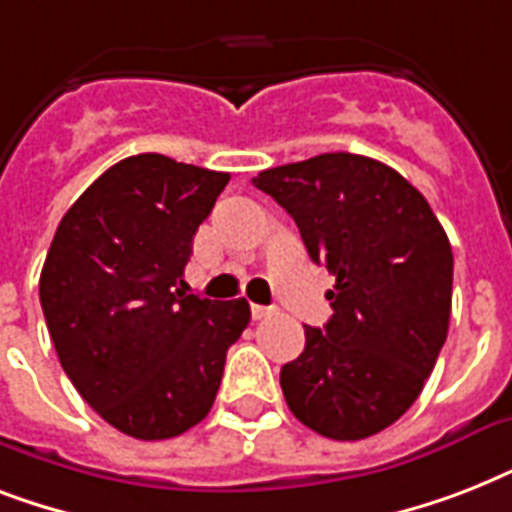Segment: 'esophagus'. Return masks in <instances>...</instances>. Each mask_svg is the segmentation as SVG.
Instances as JSON below:
<instances>
[{
    "label": "esophagus",
    "mask_w": 512,
    "mask_h": 512,
    "mask_svg": "<svg viewBox=\"0 0 512 512\" xmlns=\"http://www.w3.org/2000/svg\"><path fill=\"white\" fill-rule=\"evenodd\" d=\"M268 313H271V308H265V305H252V319H255V321L265 319Z\"/></svg>",
    "instance_id": "esophagus-1"
}]
</instances>
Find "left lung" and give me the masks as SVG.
Instances as JSON below:
<instances>
[{"label": "left lung", "instance_id": "left-lung-1", "mask_svg": "<svg viewBox=\"0 0 512 512\" xmlns=\"http://www.w3.org/2000/svg\"><path fill=\"white\" fill-rule=\"evenodd\" d=\"M287 209L313 263L335 276L332 319L305 327V350L281 366L297 420L361 441L422 393L449 332L454 257L417 188L358 154H321L252 177Z\"/></svg>", "mask_w": 512, "mask_h": 512}]
</instances>
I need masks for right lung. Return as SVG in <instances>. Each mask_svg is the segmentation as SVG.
<instances>
[{"instance_id": "1", "label": "right lung", "mask_w": 512, "mask_h": 512, "mask_svg": "<svg viewBox=\"0 0 512 512\" xmlns=\"http://www.w3.org/2000/svg\"><path fill=\"white\" fill-rule=\"evenodd\" d=\"M228 172L138 154L106 170L60 220L39 279L60 366L95 412L140 441L199 425L249 303L185 292L193 236Z\"/></svg>"}]
</instances>
